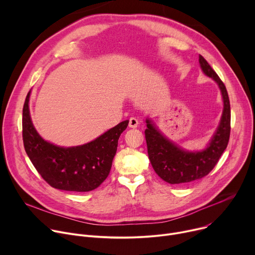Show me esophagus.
<instances>
[{
    "instance_id": "34e87169",
    "label": "esophagus",
    "mask_w": 255,
    "mask_h": 255,
    "mask_svg": "<svg viewBox=\"0 0 255 255\" xmlns=\"http://www.w3.org/2000/svg\"><path fill=\"white\" fill-rule=\"evenodd\" d=\"M138 126V120L135 117H131L129 119V127L130 128H137Z\"/></svg>"
}]
</instances>
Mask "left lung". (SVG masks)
<instances>
[{"label": "left lung", "instance_id": "8db88e82", "mask_svg": "<svg viewBox=\"0 0 255 255\" xmlns=\"http://www.w3.org/2000/svg\"><path fill=\"white\" fill-rule=\"evenodd\" d=\"M199 62L204 74L219 87L223 100L219 125L207 147L198 151L186 150L163 136L149 119L145 120L147 128L144 133L151 165L159 177L171 185H184L206 176L226 149L230 137L231 111L226 87L202 55H199Z\"/></svg>", "mask_w": 255, "mask_h": 255}]
</instances>
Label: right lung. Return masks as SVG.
<instances>
[{
	"label": "right lung",
	"instance_id": "add662e5",
	"mask_svg": "<svg viewBox=\"0 0 255 255\" xmlns=\"http://www.w3.org/2000/svg\"><path fill=\"white\" fill-rule=\"evenodd\" d=\"M28 93L23 107L25 151L43 179L52 188L69 192L97 189L110 173L118 140L129 120L119 123L95 140L79 146L62 147L44 140L30 116Z\"/></svg>",
	"mask_w": 255,
	"mask_h": 255
}]
</instances>
